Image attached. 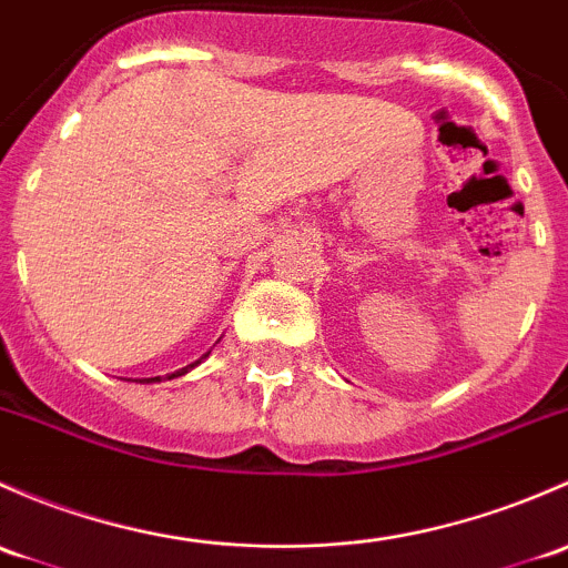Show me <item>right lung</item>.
<instances>
[{"label":"right lung","mask_w":568,"mask_h":568,"mask_svg":"<svg viewBox=\"0 0 568 568\" xmlns=\"http://www.w3.org/2000/svg\"><path fill=\"white\" fill-rule=\"evenodd\" d=\"M207 355H210V353H204V355H202V358H199V361H194V364H189V366H183V369H178V372L166 374V377H144V379H136V383H161V379H174V377H183V374H189L191 369H196V366H199V364H202V361H204V358H207Z\"/></svg>","instance_id":"right-lung-1"}]
</instances>
